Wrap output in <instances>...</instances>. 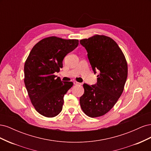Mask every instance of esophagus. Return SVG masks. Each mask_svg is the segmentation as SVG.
Wrapping results in <instances>:
<instances>
[{
  "mask_svg": "<svg viewBox=\"0 0 151 151\" xmlns=\"http://www.w3.org/2000/svg\"><path fill=\"white\" fill-rule=\"evenodd\" d=\"M74 85H76V86H81V83H77V82H76V81L74 82Z\"/></svg>",
  "mask_w": 151,
  "mask_h": 151,
  "instance_id": "esophagus-1",
  "label": "esophagus"
}]
</instances>
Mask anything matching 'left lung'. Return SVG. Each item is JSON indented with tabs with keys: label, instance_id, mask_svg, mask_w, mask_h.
Instances as JSON below:
<instances>
[{
	"label": "left lung",
	"instance_id": "obj_1",
	"mask_svg": "<svg viewBox=\"0 0 151 151\" xmlns=\"http://www.w3.org/2000/svg\"><path fill=\"white\" fill-rule=\"evenodd\" d=\"M88 52L94 74L99 70L96 85L84 84L81 107L87 116H101L114 106L122 95L128 74L125 57L118 44L108 36L95 35L80 40Z\"/></svg>",
	"mask_w": 151,
	"mask_h": 151
}]
</instances>
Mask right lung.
I'll return each mask as SVG.
<instances>
[{"instance_id": "1", "label": "right lung", "mask_w": 151, "mask_h": 151, "mask_svg": "<svg viewBox=\"0 0 151 151\" xmlns=\"http://www.w3.org/2000/svg\"><path fill=\"white\" fill-rule=\"evenodd\" d=\"M79 44L76 39L49 36L31 49L24 63V84L34 108L45 117L56 116L62 109L63 96L73 86L62 82L55 72L63 67V60Z\"/></svg>"}]
</instances>
